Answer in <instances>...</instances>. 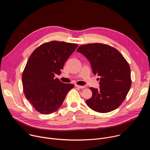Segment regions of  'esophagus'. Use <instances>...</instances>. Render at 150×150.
<instances>
[{
  "label": "esophagus",
  "instance_id": "obj_1",
  "mask_svg": "<svg viewBox=\"0 0 150 150\" xmlns=\"http://www.w3.org/2000/svg\"><path fill=\"white\" fill-rule=\"evenodd\" d=\"M75 86L76 87H78V88H81V89H83V88H85V86H81V85H75Z\"/></svg>",
  "mask_w": 150,
  "mask_h": 150
}]
</instances>
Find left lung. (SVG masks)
I'll return each mask as SVG.
<instances>
[{"mask_svg":"<svg viewBox=\"0 0 150 150\" xmlns=\"http://www.w3.org/2000/svg\"><path fill=\"white\" fill-rule=\"evenodd\" d=\"M76 51L88 59L94 74L100 76V88H90L93 96L87 104L99 113L116 109L131 86V69L126 60L117 50L102 43L82 45Z\"/></svg>","mask_w":150,"mask_h":150,"instance_id":"obj_1","label":"left lung"}]
</instances>
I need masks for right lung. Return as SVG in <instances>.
Segmentation results:
<instances>
[{
  "label": "right lung",
  "instance_id": "right-lung-1",
  "mask_svg": "<svg viewBox=\"0 0 150 150\" xmlns=\"http://www.w3.org/2000/svg\"><path fill=\"white\" fill-rule=\"evenodd\" d=\"M78 46L77 44L52 41L38 47L30 56L22 75L25 97L41 114L56 112L62 105L72 83H63L54 75Z\"/></svg>",
  "mask_w": 150,
  "mask_h": 150
}]
</instances>
